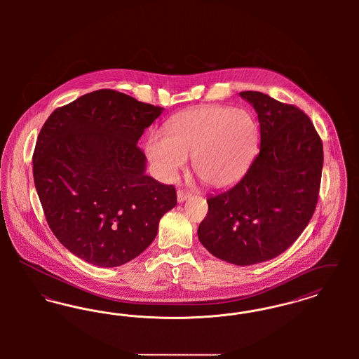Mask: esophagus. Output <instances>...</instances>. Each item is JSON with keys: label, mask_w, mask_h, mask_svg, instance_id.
Listing matches in <instances>:
<instances>
[{"label": "esophagus", "mask_w": 359, "mask_h": 359, "mask_svg": "<svg viewBox=\"0 0 359 359\" xmlns=\"http://www.w3.org/2000/svg\"><path fill=\"white\" fill-rule=\"evenodd\" d=\"M189 198H191V194L187 192V191H183V189H179V191H177V202H179V203L186 202Z\"/></svg>", "instance_id": "esophagus-1"}]
</instances>
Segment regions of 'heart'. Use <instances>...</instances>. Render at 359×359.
<instances>
[{"label":"heart","instance_id":"heart-1","mask_svg":"<svg viewBox=\"0 0 359 359\" xmlns=\"http://www.w3.org/2000/svg\"><path fill=\"white\" fill-rule=\"evenodd\" d=\"M258 136L256 121L248 111L208 104L175 116L167 123V135L149 136L145 152L165 182L184 170L189 156L202 183L222 188L236 183L249 168Z\"/></svg>","mask_w":359,"mask_h":359}]
</instances>
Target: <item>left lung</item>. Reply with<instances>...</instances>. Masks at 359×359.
<instances>
[{"label":"left lung","mask_w":359,"mask_h":359,"mask_svg":"<svg viewBox=\"0 0 359 359\" xmlns=\"http://www.w3.org/2000/svg\"><path fill=\"white\" fill-rule=\"evenodd\" d=\"M258 116L261 147L238 183L208 196L198 237L234 265L280 256L307 227L318 203L323 144L313 123L293 104L242 91Z\"/></svg>","instance_id":"left-lung-1"}]
</instances>
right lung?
<instances>
[{"mask_svg":"<svg viewBox=\"0 0 359 359\" xmlns=\"http://www.w3.org/2000/svg\"><path fill=\"white\" fill-rule=\"evenodd\" d=\"M163 110L103 88L56 109L39 133L34 180L46 219L88 264L114 268L140 256L176 205L175 187L145 173L137 147Z\"/></svg>","mask_w":359,"mask_h":359,"instance_id":"1","label":"right lung"}]
</instances>
